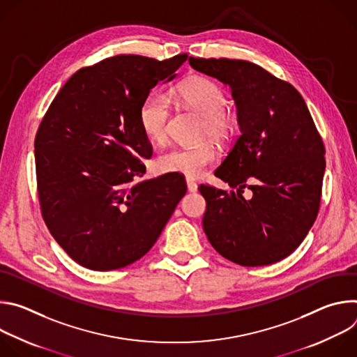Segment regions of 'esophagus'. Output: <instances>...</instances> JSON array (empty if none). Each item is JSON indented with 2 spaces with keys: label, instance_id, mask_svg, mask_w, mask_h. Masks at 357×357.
<instances>
[{
  "label": "esophagus",
  "instance_id": "obj_1",
  "mask_svg": "<svg viewBox=\"0 0 357 357\" xmlns=\"http://www.w3.org/2000/svg\"><path fill=\"white\" fill-rule=\"evenodd\" d=\"M186 188H188V192H190V193H195V192L197 190V183H196L193 179H190V178H186Z\"/></svg>",
  "mask_w": 357,
  "mask_h": 357
}]
</instances>
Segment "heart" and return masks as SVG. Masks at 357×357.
I'll return each mask as SVG.
<instances>
[{
    "instance_id": "1",
    "label": "heart",
    "mask_w": 357,
    "mask_h": 357,
    "mask_svg": "<svg viewBox=\"0 0 357 357\" xmlns=\"http://www.w3.org/2000/svg\"><path fill=\"white\" fill-rule=\"evenodd\" d=\"M178 98L203 117L202 134L225 139L234 131V119L225 109L227 98L223 89L209 79H192L178 89ZM171 114L169 98L161 91L148 93L139 106V126L152 141L162 142ZM218 160V149L211 142L193 146H174L160 155L157 165L162 172L197 178Z\"/></svg>"
}]
</instances>
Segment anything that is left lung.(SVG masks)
Wrapping results in <instances>:
<instances>
[{
    "label": "left lung",
    "mask_w": 357,
    "mask_h": 357,
    "mask_svg": "<svg viewBox=\"0 0 357 357\" xmlns=\"http://www.w3.org/2000/svg\"><path fill=\"white\" fill-rule=\"evenodd\" d=\"M227 84L240 135L215 175L237 190L200 185L203 230L222 256L244 267L274 264L302 243L321 202L325 148L298 90L261 66L237 59L189 58ZM252 190L250 198L242 189Z\"/></svg>",
    "instance_id": "8db88e82"
}]
</instances>
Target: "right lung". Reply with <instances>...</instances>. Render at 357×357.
Listing matches in <instances>:
<instances>
[{"mask_svg": "<svg viewBox=\"0 0 357 357\" xmlns=\"http://www.w3.org/2000/svg\"><path fill=\"white\" fill-rule=\"evenodd\" d=\"M186 55L155 61L120 55L80 69L56 94L35 138L43 220L80 266L119 270L155 244L186 183L144 179L152 146L139 106L160 82H171Z\"/></svg>", "mask_w": 357, "mask_h": 357, "instance_id": "right-lung-1", "label": "right lung"}]
</instances>
